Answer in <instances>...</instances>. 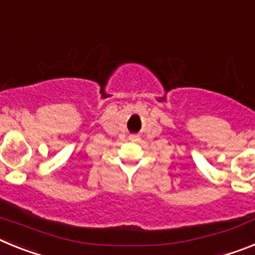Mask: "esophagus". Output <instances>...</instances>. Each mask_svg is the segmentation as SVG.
<instances>
[{"mask_svg":"<svg viewBox=\"0 0 255 255\" xmlns=\"http://www.w3.org/2000/svg\"><path fill=\"white\" fill-rule=\"evenodd\" d=\"M133 138H134V137H130V140H133Z\"/></svg>","mask_w":255,"mask_h":255,"instance_id":"1","label":"esophagus"}]
</instances>
